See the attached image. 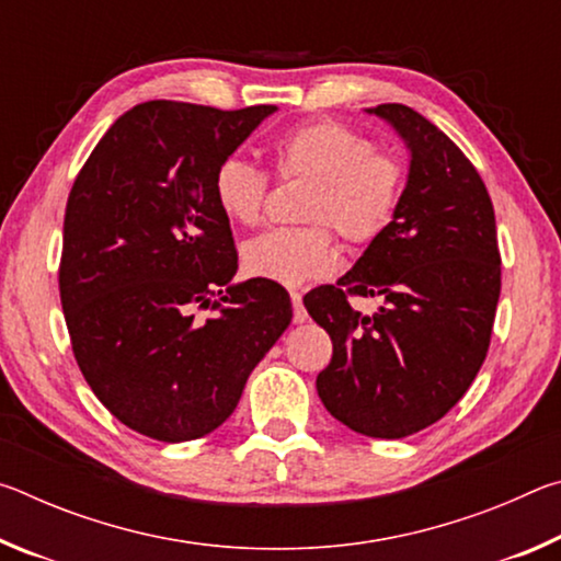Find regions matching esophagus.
<instances>
[{"label": "esophagus", "instance_id": "34e87169", "mask_svg": "<svg viewBox=\"0 0 561 561\" xmlns=\"http://www.w3.org/2000/svg\"><path fill=\"white\" fill-rule=\"evenodd\" d=\"M289 297H291V307H294V324H304V321H307V309H304L301 294L291 291Z\"/></svg>", "mask_w": 561, "mask_h": 561}]
</instances>
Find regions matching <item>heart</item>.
<instances>
[{
    "label": "heart",
    "instance_id": "1",
    "mask_svg": "<svg viewBox=\"0 0 561 561\" xmlns=\"http://www.w3.org/2000/svg\"><path fill=\"white\" fill-rule=\"evenodd\" d=\"M274 175L311 180L299 217L309 225L277 227L242 247L250 277L287 287L327 277L336 260V234L364 250L391 230L405 201L408 165L401 153L378 148L364 130L336 118L297 123L272 146ZM270 175L250 160L227 156L213 173L215 205L227 220L252 227L262 220Z\"/></svg>",
    "mask_w": 561,
    "mask_h": 561
}]
</instances>
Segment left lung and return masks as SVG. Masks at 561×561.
Segmentation results:
<instances>
[{"label": "left lung", "mask_w": 561, "mask_h": 561, "mask_svg": "<svg viewBox=\"0 0 561 561\" xmlns=\"http://www.w3.org/2000/svg\"><path fill=\"white\" fill-rule=\"evenodd\" d=\"M374 113L411 148L403 207L354 270L311 289L304 307L334 344L317 376L327 411L360 435L405 438L440 421L488 356L500 247L490 193L462 150L401 103ZM351 296L385 304L364 318Z\"/></svg>", "instance_id": "obj_1"}]
</instances>
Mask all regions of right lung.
Returning a JSON list of instances; mask_svg holds the SVG:
<instances>
[{"instance_id":"obj_1","label":"right lung","mask_w":561,"mask_h":561,"mask_svg":"<svg viewBox=\"0 0 561 561\" xmlns=\"http://www.w3.org/2000/svg\"><path fill=\"white\" fill-rule=\"evenodd\" d=\"M272 111L138 103L73 180L59 262L73 358L111 415L153 440L222 425L291 321L282 284H232L230 220L213 197L217 163Z\"/></svg>"}]
</instances>
